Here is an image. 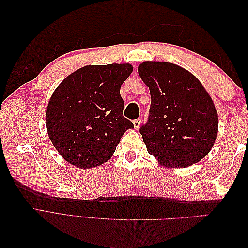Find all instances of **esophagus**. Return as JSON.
I'll use <instances>...</instances> for the list:
<instances>
[{
	"instance_id": "34e87169",
	"label": "esophagus",
	"mask_w": 248,
	"mask_h": 248,
	"mask_svg": "<svg viewBox=\"0 0 248 248\" xmlns=\"http://www.w3.org/2000/svg\"><path fill=\"white\" fill-rule=\"evenodd\" d=\"M133 125H134V128L138 129L139 127H140V119L133 120Z\"/></svg>"
}]
</instances>
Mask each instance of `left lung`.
<instances>
[{"mask_svg":"<svg viewBox=\"0 0 248 248\" xmlns=\"http://www.w3.org/2000/svg\"><path fill=\"white\" fill-rule=\"evenodd\" d=\"M138 70L151 94L148 121L140 128L148 152L167 167L199 162L218 131L211 97L193 74L176 64L146 61Z\"/></svg>","mask_w":248,"mask_h":248,"instance_id":"left-lung-1","label":"left lung"}]
</instances>
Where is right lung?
Here are the masks:
<instances>
[{
  "mask_svg": "<svg viewBox=\"0 0 248 248\" xmlns=\"http://www.w3.org/2000/svg\"><path fill=\"white\" fill-rule=\"evenodd\" d=\"M130 64L89 65L67 77L51 95L46 128L63 158L80 169L108 161L133 123L123 116L120 95Z\"/></svg>",
  "mask_w": 248,
  "mask_h": 248,
  "instance_id": "add662e5",
  "label": "right lung"
}]
</instances>
